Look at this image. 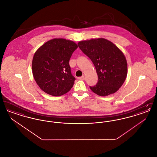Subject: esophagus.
<instances>
[{"instance_id":"esophagus-1","label":"esophagus","mask_w":157,"mask_h":157,"mask_svg":"<svg viewBox=\"0 0 157 157\" xmlns=\"http://www.w3.org/2000/svg\"><path fill=\"white\" fill-rule=\"evenodd\" d=\"M78 79H79V80H82V81H83V80L85 79V76H81V77H78Z\"/></svg>"}]
</instances>
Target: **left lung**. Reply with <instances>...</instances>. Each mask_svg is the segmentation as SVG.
Masks as SVG:
<instances>
[{
	"mask_svg": "<svg viewBox=\"0 0 157 157\" xmlns=\"http://www.w3.org/2000/svg\"><path fill=\"white\" fill-rule=\"evenodd\" d=\"M79 48L93 62L97 73V85L90 86L95 94L101 97L116 92L125 82L127 62L120 49L104 38L82 40Z\"/></svg>",
	"mask_w": 157,
	"mask_h": 157,
	"instance_id": "obj_1",
	"label": "left lung"
}]
</instances>
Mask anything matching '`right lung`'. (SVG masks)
Returning a JSON list of instances; mask_svg holds the SVG:
<instances>
[{"instance_id":"right-lung-1","label":"right lung","mask_w":157,"mask_h":157,"mask_svg":"<svg viewBox=\"0 0 157 157\" xmlns=\"http://www.w3.org/2000/svg\"><path fill=\"white\" fill-rule=\"evenodd\" d=\"M78 48L74 42L55 38L42 45L32 60V73L39 88L45 93L59 97L69 92L74 86L75 77L69 64Z\"/></svg>"}]
</instances>
